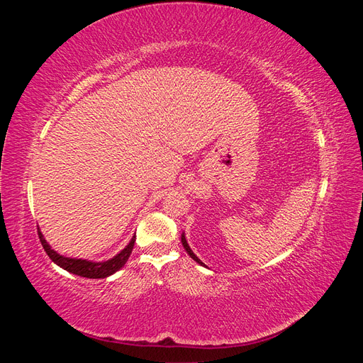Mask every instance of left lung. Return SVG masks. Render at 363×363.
<instances>
[{"label": "left lung", "mask_w": 363, "mask_h": 363, "mask_svg": "<svg viewBox=\"0 0 363 363\" xmlns=\"http://www.w3.org/2000/svg\"><path fill=\"white\" fill-rule=\"evenodd\" d=\"M182 244H183L184 250H186V251H188V255H189V256H191V257H192V259H194V260H195L196 263H200V265H204V263H203V262H201V260H200L199 257H196V256L194 255V251H192V250L189 248L188 242H186V239H184V235H182Z\"/></svg>", "instance_id": "left-lung-1"}]
</instances>
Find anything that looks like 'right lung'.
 Listing matches in <instances>:
<instances>
[{
    "label": "right lung",
    "mask_w": 363,
    "mask_h": 363,
    "mask_svg": "<svg viewBox=\"0 0 363 363\" xmlns=\"http://www.w3.org/2000/svg\"><path fill=\"white\" fill-rule=\"evenodd\" d=\"M38 235H39V239H40V244H42L43 250H45V252L54 263H57L60 268L75 274V276L86 277V279H104V277L112 276V274H115L116 271H119L121 268L125 265V262L128 260L131 251H133L135 239H136V236L131 238L130 244L123 251H121L119 255H116L111 260H107V262H89V260L71 259V257L60 256L59 252L51 250V247L47 244V240H45V238L42 236L39 228H38Z\"/></svg>",
    "instance_id": "add662e5"
}]
</instances>
